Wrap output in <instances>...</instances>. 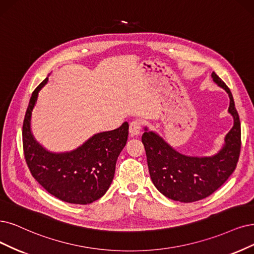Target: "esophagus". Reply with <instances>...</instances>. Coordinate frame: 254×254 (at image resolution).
Returning <instances> with one entry per match:
<instances>
[{
    "instance_id": "esophagus-1",
    "label": "esophagus",
    "mask_w": 254,
    "mask_h": 254,
    "mask_svg": "<svg viewBox=\"0 0 254 254\" xmlns=\"http://www.w3.org/2000/svg\"><path fill=\"white\" fill-rule=\"evenodd\" d=\"M141 127L142 124L140 120H133L129 124V133L132 136H137L141 132Z\"/></svg>"
}]
</instances>
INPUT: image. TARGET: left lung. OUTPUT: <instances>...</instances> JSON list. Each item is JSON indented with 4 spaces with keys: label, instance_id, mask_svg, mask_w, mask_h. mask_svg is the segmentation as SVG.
<instances>
[{
    "label": "left lung",
    "instance_id": "left-lung-1",
    "mask_svg": "<svg viewBox=\"0 0 254 254\" xmlns=\"http://www.w3.org/2000/svg\"><path fill=\"white\" fill-rule=\"evenodd\" d=\"M212 80L227 92L228 113L233 127L225 136L220 151L212 156H186L168 144L154 130L144 127L142 143L147 166L156 189L168 199L183 203L202 200L222 186L236 170L241 152V122L229 88L214 72Z\"/></svg>",
    "mask_w": 254,
    "mask_h": 254
}]
</instances>
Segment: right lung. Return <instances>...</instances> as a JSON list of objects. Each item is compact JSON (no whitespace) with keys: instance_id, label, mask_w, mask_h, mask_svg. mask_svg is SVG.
<instances>
[{"instance_id":"obj_1","label":"right lung","mask_w":254,"mask_h":254,"mask_svg":"<svg viewBox=\"0 0 254 254\" xmlns=\"http://www.w3.org/2000/svg\"><path fill=\"white\" fill-rule=\"evenodd\" d=\"M45 80L32 93L23 125V146L28 167L44 189L64 202L87 205L107 192L115 174L118 156L127 144L128 124L97 133L77 148L55 153L36 141L31 130V115Z\"/></svg>"}]
</instances>
